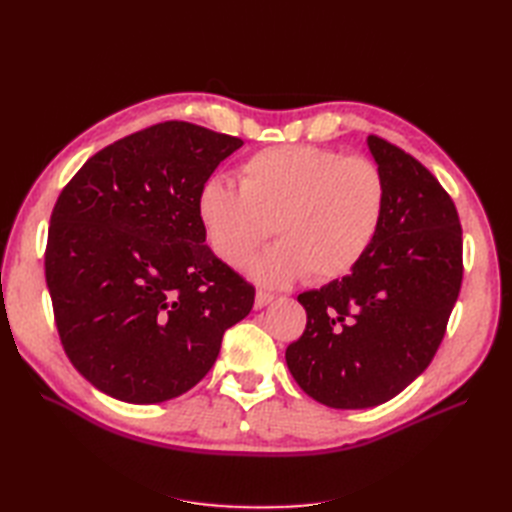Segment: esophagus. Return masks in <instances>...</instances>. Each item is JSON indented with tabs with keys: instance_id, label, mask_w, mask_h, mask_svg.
I'll use <instances>...</instances> for the list:
<instances>
[{
	"instance_id": "34e87169",
	"label": "esophagus",
	"mask_w": 512,
	"mask_h": 512,
	"mask_svg": "<svg viewBox=\"0 0 512 512\" xmlns=\"http://www.w3.org/2000/svg\"><path fill=\"white\" fill-rule=\"evenodd\" d=\"M273 301V294L267 290H256V299H254V307L262 309L265 305H269Z\"/></svg>"
}]
</instances>
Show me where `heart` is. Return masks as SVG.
<instances>
[{"label":"heart","instance_id":"heart-1","mask_svg":"<svg viewBox=\"0 0 512 512\" xmlns=\"http://www.w3.org/2000/svg\"><path fill=\"white\" fill-rule=\"evenodd\" d=\"M239 188L224 177L198 192V220L213 254L241 265L271 235L280 237L250 262L265 284L333 282L359 265L382 226L386 183L367 158H344L312 145L254 153L237 170Z\"/></svg>","mask_w":512,"mask_h":512}]
</instances>
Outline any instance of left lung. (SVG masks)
<instances>
[{
	"mask_svg": "<svg viewBox=\"0 0 512 512\" xmlns=\"http://www.w3.org/2000/svg\"><path fill=\"white\" fill-rule=\"evenodd\" d=\"M367 147L386 183L382 226L350 275L299 294L307 324L286 348L301 389L337 410L380 406L423 374L463 277L459 215L440 181L380 136Z\"/></svg>",
	"mask_w": 512,
	"mask_h": 512,
	"instance_id": "8db88e82",
	"label": "left lung"
}]
</instances>
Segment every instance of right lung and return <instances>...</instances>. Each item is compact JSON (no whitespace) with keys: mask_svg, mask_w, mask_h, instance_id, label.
Masks as SVG:
<instances>
[{"mask_svg":"<svg viewBox=\"0 0 512 512\" xmlns=\"http://www.w3.org/2000/svg\"><path fill=\"white\" fill-rule=\"evenodd\" d=\"M241 138L164 121L89 158L51 213L44 275L70 363L98 391L160 404L190 391L254 286L211 252L198 192Z\"/></svg>","mask_w":512,"mask_h":512,"instance_id":"obj_1","label":"right lung"}]
</instances>
